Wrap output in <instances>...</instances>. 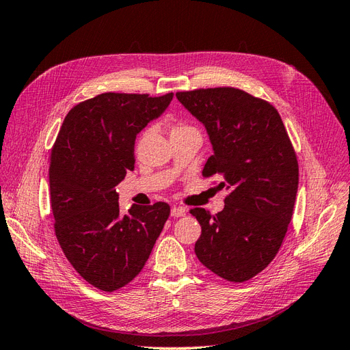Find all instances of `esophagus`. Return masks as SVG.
<instances>
[{
  "label": "esophagus",
  "mask_w": 350,
  "mask_h": 350,
  "mask_svg": "<svg viewBox=\"0 0 350 350\" xmlns=\"http://www.w3.org/2000/svg\"><path fill=\"white\" fill-rule=\"evenodd\" d=\"M185 213H187V211H185V208L184 207H172L171 208V216L172 217H183V216H185Z\"/></svg>",
  "instance_id": "1"
}]
</instances>
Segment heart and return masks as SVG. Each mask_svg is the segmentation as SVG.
<instances>
[{"instance_id":"obj_1","label":"heart","mask_w":350,"mask_h":350,"mask_svg":"<svg viewBox=\"0 0 350 350\" xmlns=\"http://www.w3.org/2000/svg\"><path fill=\"white\" fill-rule=\"evenodd\" d=\"M187 129H189V126H185V125H176L175 129L172 130V131H179V130H187Z\"/></svg>"}]
</instances>
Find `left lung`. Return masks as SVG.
I'll return each mask as SVG.
<instances>
[{"label":"left lung","mask_w":350,"mask_h":350,"mask_svg":"<svg viewBox=\"0 0 350 350\" xmlns=\"http://www.w3.org/2000/svg\"><path fill=\"white\" fill-rule=\"evenodd\" d=\"M178 100L206 126L213 146L203 176L219 175L225 208L196 207L201 226L196 256L228 282L250 280L276 257L291 224L299 169L278 109L235 88L178 92Z\"/></svg>","instance_id":"left-lung-1"}]
</instances>
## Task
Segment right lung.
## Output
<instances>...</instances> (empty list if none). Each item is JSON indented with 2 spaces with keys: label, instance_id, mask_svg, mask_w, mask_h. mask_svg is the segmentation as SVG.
<instances>
[{
  "label": "right lung",
  "instance_id": "obj_1",
  "mask_svg": "<svg viewBox=\"0 0 350 350\" xmlns=\"http://www.w3.org/2000/svg\"><path fill=\"white\" fill-rule=\"evenodd\" d=\"M174 93H102L66 116L51 153V207L62 252L105 292L142 271L171 213L166 203L120 213L115 187L134 169L135 137L169 107Z\"/></svg>",
  "mask_w": 350,
  "mask_h": 350
}]
</instances>
